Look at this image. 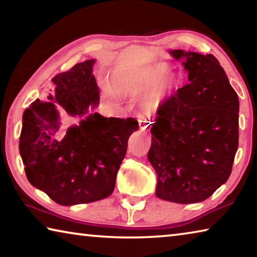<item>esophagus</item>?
<instances>
[{"mask_svg":"<svg viewBox=\"0 0 257 257\" xmlns=\"http://www.w3.org/2000/svg\"><path fill=\"white\" fill-rule=\"evenodd\" d=\"M139 129H141L142 132H144V130L149 129V121L139 120Z\"/></svg>","mask_w":257,"mask_h":257,"instance_id":"1","label":"esophagus"}]
</instances>
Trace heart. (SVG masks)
<instances>
[{
  "instance_id": "heart-1",
  "label": "heart",
  "mask_w": 257,
  "mask_h": 257,
  "mask_svg": "<svg viewBox=\"0 0 257 257\" xmlns=\"http://www.w3.org/2000/svg\"><path fill=\"white\" fill-rule=\"evenodd\" d=\"M168 70L165 64L158 63L134 71L116 73L112 78V89L123 97H137L147 91L143 105L147 112H152L161 105L164 98L167 84L158 82L167 75Z\"/></svg>"
}]
</instances>
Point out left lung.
Wrapping results in <instances>:
<instances>
[{
    "mask_svg": "<svg viewBox=\"0 0 257 257\" xmlns=\"http://www.w3.org/2000/svg\"><path fill=\"white\" fill-rule=\"evenodd\" d=\"M189 82L165 98L152 123L147 158L156 196L179 204L205 201L223 185L238 150V95L214 55L170 51Z\"/></svg>",
    "mask_w": 257,
    "mask_h": 257,
    "instance_id": "8db88e82",
    "label": "left lung"
}]
</instances>
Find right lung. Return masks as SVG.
Wrapping results in <instances>:
<instances>
[{
  "mask_svg": "<svg viewBox=\"0 0 257 257\" xmlns=\"http://www.w3.org/2000/svg\"><path fill=\"white\" fill-rule=\"evenodd\" d=\"M94 64L95 60H87L52 78L49 102L37 98L23 115L19 151L26 176L60 205L110 196L128 139L138 129L134 118H104L96 112L87 115L99 103ZM59 105L85 119L66 131L59 122Z\"/></svg>",
  "mask_w": 257,
  "mask_h": 257,
  "instance_id": "right-lung-1",
  "label": "right lung"
}]
</instances>
